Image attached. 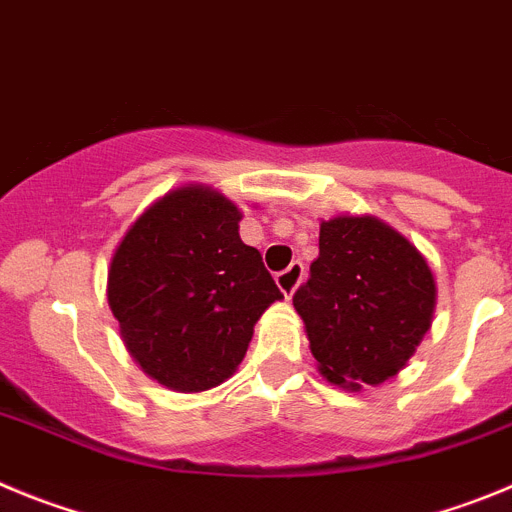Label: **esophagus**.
I'll use <instances>...</instances> for the list:
<instances>
[{"label": "esophagus", "mask_w": 512, "mask_h": 512, "mask_svg": "<svg viewBox=\"0 0 512 512\" xmlns=\"http://www.w3.org/2000/svg\"><path fill=\"white\" fill-rule=\"evenodd\" d=\"M303 275H306V267H303V262H290L288 267H285L283 273L275 275V283H278L280 293H283L285 298H293V293H296V288L301 285Z\"/></svg>", "instance_id": "1"}]
</instances>
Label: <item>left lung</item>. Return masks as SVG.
Wrapping results in <instances>:
<instances>
[{"instance_id":"left-lung-1","label":"left lung","mask_w":512,"mask_h":512,"mask_svg":"<svg viewBox=\"0 0 512 512\" xmlns=\"http://www.w3.org/2000/svg\"><path fill=\"white\" fill-rule=\"evenodd\" d=\"M319 372L344 390L398 375L431 329L436 280L426 257L377 216L321 222L319 257L293 296Z\"/></svg>"}]
</instances>
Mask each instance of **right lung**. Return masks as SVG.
<instances>
[{
  "label": "right lung",
  "instance_id": "add662e5",
  "mask_svg": "<svg viewBox=\"0 0 512 512\" xmlns=\"http://www.w3.org/2000/svg\"><path fill=\"white\" fill-rule=\"evenodd\" d=\"M239 222L224 193L186 183L147 206L114 250L107 298L122 342L168 390L229 380L260 316L283 298Z\"/></svg>",
  "mask_w": 512,
  "mask_h": 512
}]
</instances>
